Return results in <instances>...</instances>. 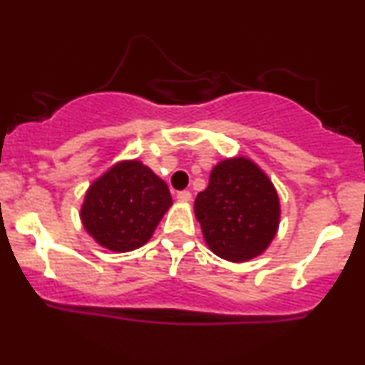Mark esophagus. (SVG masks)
<instances>
[{"label":"esophagus","instance_id":"esophagus-1","mask_svg":"<svg viewBox=\"0 0 365 365\" xmlns=\"http://www.w3.org/2000/svg\"><path fill=\"white\" fill-rule=\"evenodd\" d=\"M177 200L182 204H188L192 200V194L188 190H182L177 194Z\"/></svg>","mask_w":365,"mask_h":365}]
</instances>
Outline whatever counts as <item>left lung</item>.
I'll use <instances>...</instances> for the list:
<instances>
[{
	"mask_svg": "<svg viewBox=\"0 0 365 365\" xmlns=\"http://www.w3.org/2000/svg\"><path fill=\"white\" fill-rule=\"evenodd\" d=\"M194 212L212 254L247 262L266 252L279 228L282 206L271 178L250 158L220 161L199 192Z\"/></svg>",
	"mask_w": 365,
	"mask_h": 365,
	"instance_id": "obj_1",
	"label": "left lung"
}]
</instances>
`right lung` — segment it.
<instances>
[{"label": "right lung", "mask_w": 365, "mask_h": 365, "mask_svg": "<svg viewBox=\"0 0 365 365\" xmlns=\"http://www.w3.org/2000/svg\"><path fill=\"white\" fill-rule=\"evenodd\" d=\"M171 204L165 180L139 159H123L87 188L81 221L98 245L130 252L148 244Z\"/></svg>", "instance_id": "add662e5"}]
</instances>
